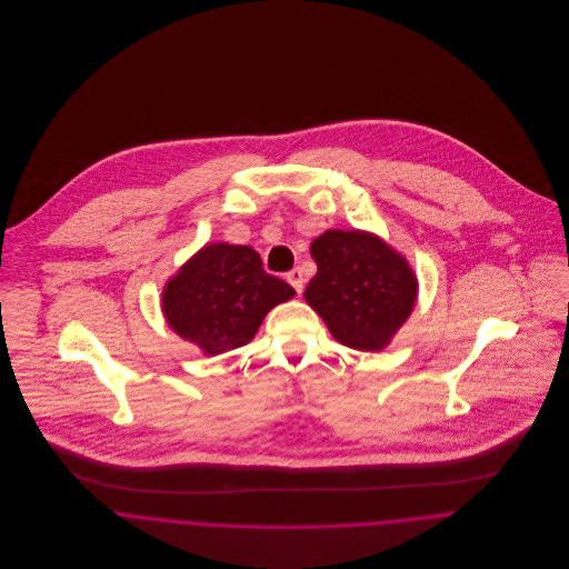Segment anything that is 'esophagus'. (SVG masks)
I'll return each mask as SVG.
<instances>
[{
	"instance_id": "1",
	"label": "esophagus",
	"mask_w": 569,
	"mask_h": 569,
	"mask_svg": "<svg viewBox=\"0 0 569 569\" xmlns=\"http://www.w3.org/2000/svg\"><path fill=\"white\" fill-rule=\"evenodd\" d=\"M287 280H289V284L298 291V293H302V289H305V276H302V269H291L289 273H287Z\"/></svg>"
}]
</instances>
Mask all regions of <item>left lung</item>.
Segmentation results:
<instances>
[{"label": "left lung", "mask_w": 569, "mask_h": 569, "mask_svg": "<svg viewBox=\"0 0 569 569\" xmlns=\"http://www.w3.org/2000/svg\"><path fill=\"white\" fill-rule=\"evenodd\" d=\"M311 256L318 273L305 298L330 335L355 350L386 348L416 305L418 280L406 258L359 230H326Z\"/></svg>", "instance_id": "left-lung-1"}]
</instances>
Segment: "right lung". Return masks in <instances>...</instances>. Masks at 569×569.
Wrapping results in <instances>:
<instances>
[{"instance_id": "right-lung-1", "label": "right lung", "mask_w": 569, "mask_h": 569, "mask_svg": "<svg viewBox=\"0 0 569 569\" xmlns=\"http://www.w3.org/2000/svg\"><path fill=\"white\" fill-rule=\"evenodd\" d=\"M293 296V287L262 269L251 247L212 243L166 282L162 311L179 337L221 355L249 343L264 316Z\"/></svg>"}]
</instances>
